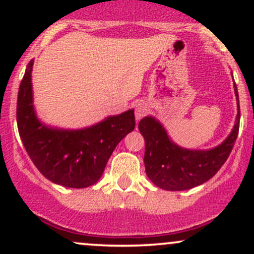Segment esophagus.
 Listing matches in <instances>:
<instances>
[{"mask_svg": "<svg viewBox=\"0 0 254 254\" xmlns=\"http://www.w3.org/2000/svg\"><path fill=\"white\" fill-rule=\"evenodd\" d=\"M148 111H149V107H148V105L143 103V101H141V103L136 104L135 106V117H136V121L138 122L139 119L143 118L145 115L148 113Z\"/></svg>", "mask_w": 254, "mask_h": 254, "instance_id": "34e87169", "label": "esophagus"}]
</instances>
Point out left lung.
I'll return each mask as SVG.
<instances>
[{"label": "left lung", "instance_id": "8db88e82", "mask_svg": "<svg viewBox=\"0 0 254 254\" xmlns=\"http://www.w3.org/2000/svg\"><path fill=\"white\" fill-rule=\"evenodd\" d=\"M238 115L229 136L217 147L208 150H191L179 147L167 135L164 125L151 116L141 119L138 130L144 137L145 173L157 188L183 191L211 179L228 159L234 147L240 124V106L237 84Z\"/></svg>", "mask_w": 254, "mask_h": 254}]
</instances>
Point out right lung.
<instances>
[{"mask_svg": "<svg viewBox=\"0 0 254 254\" xmlns=\"http://www.w3.org/2000/svg\"><path fill=\"white\" fill-rule=\"evenodd\" d=\"M28 63L20 83L16 105L19 135L28 156L46 179L72 189L94 185L103 176L115 148L135 129L133 110L110 116L100 123L77 130L48 127L36 115Z\"/></svg>", "mask_w": 254, "mask_h": 254, "instance_id": "right-lung-1", "label": "right lung"}]
</instances>
